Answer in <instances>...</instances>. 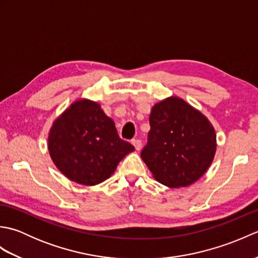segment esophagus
<instances>
[{
  "label": "esophagus",
  "instance_id": "esophagus-1",
  "mask_svg": "<svg viewBox=\"0 0 258 258\" xmlns=\"http://www.w3.org/2000/svg\"><path fill=\"white\" fill-rule=\"evenodd\" d=\"M132 144L134 145L136 151H141L142 147H143V144H142V141H141V140H134V141L132 142Z\"/></svg>",
  "mask_w": 258,
  "mask_h": 258
}]
</instances>
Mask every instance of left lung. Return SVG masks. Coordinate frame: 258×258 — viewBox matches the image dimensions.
<instances>
[{
    "label": "left lung",
    "mask_w": 258,
    "mask_h": 258,
    "mask_svg": "<svg viewBox=\"0 0 258 258\" xmlns=\"http://www.w3.org/2000/svg\"><path fill=\"white\" fill-rule=\"evenodd\" d=\"M142 160L158 183L171 188L194 184L206 173L216 153V133L200 109L178 96L156 103Z\"/></svg>",
    "instance_id": "left-lung-1"
}]
</instances>
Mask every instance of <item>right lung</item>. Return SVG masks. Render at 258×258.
Masks as SVG:
<instances>
[{"instance_id": "obj_1", "label": "right lung", "mask_w": 258, "mask_h": 258, "mask_svg": "<svg viewBox=\"0 0 258 258\" xmlns=\"http://www.w3.org/2000/svg\"><path fill=\"white\" fill-rule=\"evenodd\" d=\"M48 154L65 177L94 186L112 176L118 163L134 151L119 139L114 120L101 104L79 98L54 119L47 140Z\"/></svg>"}]
</instances>
